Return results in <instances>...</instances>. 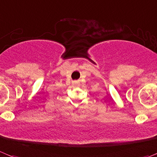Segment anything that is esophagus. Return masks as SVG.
Listing matches in <instances>:
<instances>
[{
	"label": "esophagus",
	"mask_w": 157,
	"mask_h": 157,
	"mask_svg": "<svg viewBox=\"0 0 157 157\" xmlns=\"http://www.w3.org/2000/svg\"><path fill=\"white\" fill-rule=\"evenodd\" d=\"M73 84L75 85V86H79V81H74L73 82Z\"/></svg>",
	"instance_id": "esophagus-1"
}]
</instances>
